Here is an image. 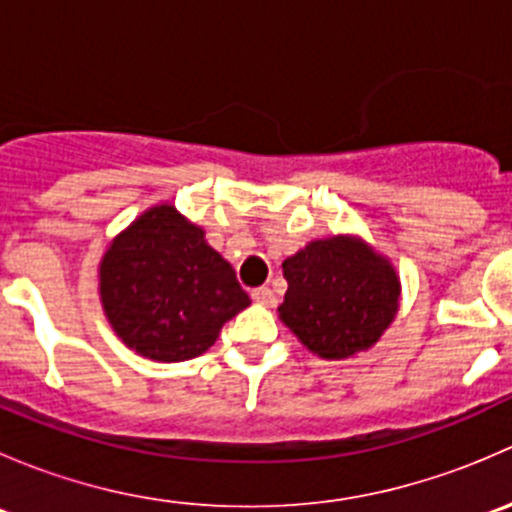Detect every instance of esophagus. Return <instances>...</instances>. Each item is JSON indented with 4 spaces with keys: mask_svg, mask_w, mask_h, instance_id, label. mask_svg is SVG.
I'll return each mask as SVG.
<instances>
[{
    "mask_svg": "<svg viewBox=\"0 0 512 512\" xmlns=\"http://www.w3.org/2000/svg\"><path fill=\"white\" fill-rule=\"evenodd\" d=\"M252 299H255V302H260V304H267V307H275L277 294L272 292L270 287H257V289H252Z\"/></svg>",
    "mask_w": 512,
    "mask_h": 512,
    "instance_id": "esophagus-1",
    "label": "esophagus"
}]
</instances>
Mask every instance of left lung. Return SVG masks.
<instances>
[{
    "label": "left lung",
    "mask_w": 512,
    "mask_h": 512,
    "mask_svg": "<svg viewBox=\"0 0 512 512\" xmlns=\"http://www.w3.org/2000/svg\"><path fill=\"white\" fill-rule=\"evenodd\" d=\"M280 319L322 359H349L381 339L399 312L394 265L352 235L309 242L282 262Z\"/></svg>",
    "instance_id": "1"
}]
</instances>
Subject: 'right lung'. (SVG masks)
<instances>
[{
	"mask_svg": "<svg viewBox=\"0 0 512 512\" xmlns=\"http://www.w3.org/2000/svg\"><path fill=\"white\" fill-rule=\"evenodd\" d=\"M98 292L113 332L153 361L208 352L250 304L230 262L173 205H156L113 237L98 265Z\"/></svg>",
	"mask_w": 512,
	"mask_h": 512,
	"instance_id": "add662e5",
	"label": "right lung"
}]
</instances>
